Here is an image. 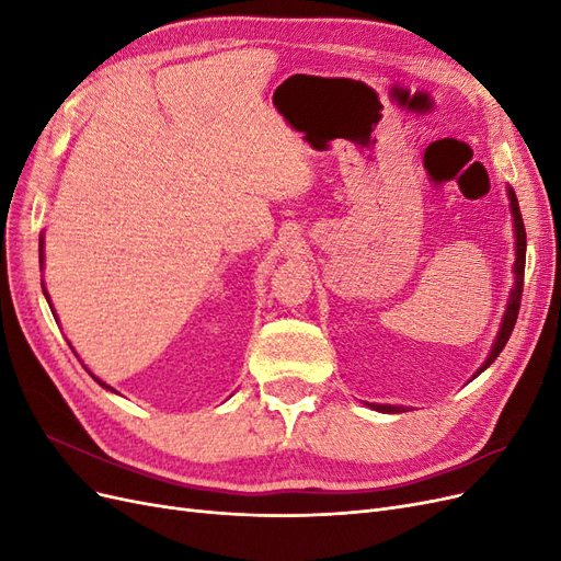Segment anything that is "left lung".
Instances as JSON below:
<instances>
[{
  "label": "left lung",
  "instance_id": "8db88e82",
  "mask_svg": "<svg viewBox=\"0 0 561 561\" xmlns=\"http://www.w3.org/2000/svg\"><path fill=\"white\" fill-rule=\"evenodd\" d=\"M507 196H511V210L515 215V236H517V262H515V290H513V297H511V304H507V311L503 316V325H501V332L496 336V344L494 348H491L486 363L482 365L480 371H484L491 363H494L499 358V353L503 351V346L507 344V339H511L513 330H515V322H517V313H519V301H522V290H524V264H526V231H524V222H522V213H519V203H517V196L515 192L511 190L507 192ZM478 371V375H480ZM375 410L379 412H386V414H393V412H400L402 407H390V404H371Z\"/></svg>",
  "mask_w": 561,
  "mask_h": 561
}]
</instances>
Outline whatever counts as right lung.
<instances>
[{"instance_id":"add662e5","label":"right lung","mask_w":561,"mask_h":561,"mask_svg":"<svg viewBox=\"0 0 561 561\" xmlns=\"http://www.w3.org/2000/svg\"><path fill=\"white\" fill-rule=\"evenodd\" d=\"M39 260H42V262H44V254H42V252H39ZM91 377H93V375H91ZM93 379H95V377H93ZM95 381H98V383H100V386H105V383H103V381H100V379H95ZM105 388H110V386H105ZM110 390H112V388H110Z\"/></svg>"}]
</instances>
